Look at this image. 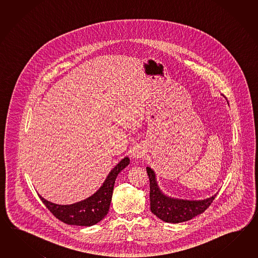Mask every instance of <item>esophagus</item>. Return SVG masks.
I'll return each instance as SVG.
<instances>
[{
    "instance_id": "1",
    "label": "esophagus",
    "mask_w": 258,
    "mask_h": 258,
    "mask_svg": "<svg viewBox=\"0 0 258 258\" xmlns=\"http://www.w3.org/2000/svg\"><path fill=\"white\" fill-rule=\"evenodd\" d=\"M132 157L134 158V159H138V158H141L142 157V155H141V152H139V151H134L133 154H132Z\"/></svg>"
}]
</instances>
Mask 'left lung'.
<instances>
[{
	"label": "left lung",
	"instance_id": "obj_1",
	"mask_svg": "<svg viewBox=\"0 0 258 258\" xmlns=\"http://www.w3.org/2000/svg\"><path fill=\"white\" fill-rule=\"evenodd\" d=\"M150 184V209L159 219L169 223H180L202 214L217 195L204 200H183L165 196L160 191L154 170L147 167Z\"/></svg>",
	"mask_w": 258,
	"mask_h": 258
}]
</instances>
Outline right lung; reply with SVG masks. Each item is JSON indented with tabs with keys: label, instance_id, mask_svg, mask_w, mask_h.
Returning <instances> with one entry per match:
<instances>
[{
	"label": "right lung",
	"instance_id": "obj_1",
	"mask_svg": "<svg viewBox=\"0 0 258 258\" xmlns=\"http://www.w3.org/2000/svg\"><path fill=\"white\" fill-rule=\"evenodd\" d=\"M130 163L125 157L110 170L102 186L91 197L72 205L51 203L39 196L42 203L56 219L68 225L92 226L97 224L108 214L117 175Z\"/></svg>",
	"mask_w": 258,
	"mask_h": 258
}]
</instances>
